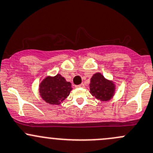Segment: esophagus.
<instances>
[{
  "label": "esophagus",
  "instance_id": "34e87169",
  "mask_svg": "<svg viewBox=\"0 0 153 153\" xmlns=\"http://www.w3.org/2000/svg\"><path fill=\"white\" fill-rule=\"evenodd\" d=\"M84 86H85V85L83 84V83H81L80 85H76V88H84Z\"/></svg>",
  "mask_w": 153,
  "mask_h": 153
}]
</instances>
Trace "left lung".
<instances>
[{"label": "left lung", "instance_id": "obj_1", "mask_svg": "<svg viewBox=\"0 0 153 153\" xmlns=\"http://www.w3.org/2000/svg\"><path fill=\"white\" fill-rule=\"evenodd\" d=\"M90 92L101 101H109L115 92V85L106 79L100 73H97L91 79Z\"/></svg>", "mask_w": 153, "mask_h": 153}]
</instances>
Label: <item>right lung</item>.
<instances>
[{"mask_svg":"<svg viewBox=\"0 0 153 153\" xmlns=\"http://www.w3.org/2000/svg\"><path fill=\"white\" fill-rule=\"evenodd\" d=\"M40 95L42 100L51 105H60L68 97L72 90L71 84L60 74L47 76L40 85Z\"/></svg>","mask_w":153,"mask_h":153,"instance_id":"obj_1","label":"right lung"}]
</instances>
